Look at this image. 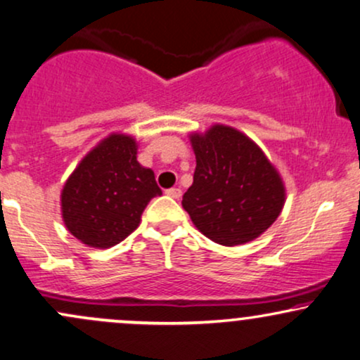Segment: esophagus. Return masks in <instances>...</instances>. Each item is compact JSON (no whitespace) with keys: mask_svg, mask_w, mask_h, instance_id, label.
I'll return each mask as SVG.
<instances>
[{"mask_svg":"<svg viewBox=\"0 0 360 360\" xmlns=\"http://www.w3.org/2000/svg\"><path fill=\"white\" fill-rule=\"evenodd\" d=\"M165 193H167V195L172 197V198H180L181 197V190L180 188H168Z\"/></svg>","mask_w":360,"mask_h":360,"instance_id":"obj_1","label":"esophagus"}]
</instances>
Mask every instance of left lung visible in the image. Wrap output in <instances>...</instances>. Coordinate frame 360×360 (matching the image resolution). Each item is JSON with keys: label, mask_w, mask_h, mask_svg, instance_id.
<instances>
[{"label": "left lung", "mask_w": 360, "mask_h": 360, "mask_svg": "<svg viewBox=\"0 0 360 360\" xmlns=\"http://www.w3.org/2000/svg\"><path fill=\"white\" fill-rule=\"evenodd\" d=\"M197 167L181 205L205 238L222 246L256 239L285 205L280 173L259 146L231 126L190 134Z\"/></svg>", "instance_id": "1"}]
</instances>
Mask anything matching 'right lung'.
Wrapping results in <instances>:
<instances>
[{
    "mask_svg": "<svg viewBox=\"0 0 360 360\" xmlns=\"http://www.w3.org/2000/svg\"><path fill=\"white\" fill-rule=\"evenodd\" d=\"M138 143L112 133L92 148L62 188L67 231L91 248L108 249L139 226L148 202L162 190L155 173L136 160Z\"/></svg>",
    "mask_w": 360,
    "mask_h": 360,
    "instance_id": "obj_1",
    "label": "right lung"
}]
</instances>
